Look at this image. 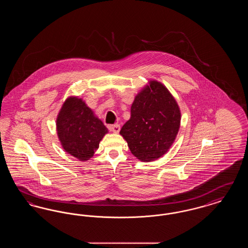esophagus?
I'll list each match as a JSON object with an SVG mask.
<instances>
[{"mask_svg":"<svg viewBox=\"0 0 248 248\" xmlns=\"http://www.w3.org/2000/svg\"><path fill=\"white\" fill-rule=\"evenodd\" d=\"M108 129L110 130L111 132L115 133V134H118L119 132H120V129H121V127H120L119 124H113V125H109V126H108Z\"/></svg>","mask_w":248,"mask_h":248,"instance_id":"obj_1","label":"esophagus"}]
</instances>
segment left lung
<instances>
[{
  "label": "left lung",
  "instance_id": "obj_1",
  "mask_svg": "<svg viewBox=\"0 0 248 248\" xmlns=\"http://www.w3.org/2000/svg\"><path fill=\"white\" fill-rule=\"evenodd\" d=\"M181 111L165 84L150 80L135 96L131 117L120 131L130 152L142 162L163 157L176 140Z\"/></svg>",
  "mask_w": 248,
  "mask_h": 248
}]
</instances>
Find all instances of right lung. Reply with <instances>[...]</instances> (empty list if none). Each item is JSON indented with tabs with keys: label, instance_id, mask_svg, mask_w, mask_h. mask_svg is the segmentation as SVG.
<instances>
[{
	"label": "right lung",
	"instance_id": "add662e5",
	"mask_svg": "<svg viewBox=\"0 0 248 248\" xmlns=\"http://www.w3.org/2000/svg\"><path fill=\"white\" fill-rule=\"evenodd\" d=\"M59 142L68 154L81 162L94 156L108 130L78 95H70L62 104L56 121Z\"/></svg>",
	"mask_w": 248,
	"mask_h": 248
}]
</instances>
